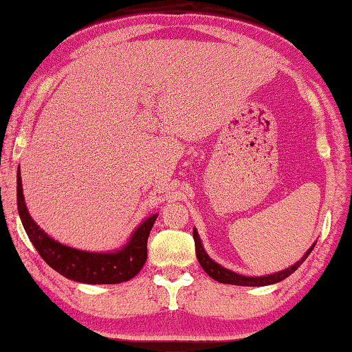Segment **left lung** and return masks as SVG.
Wrapping results in <instances>:
<instances>
[{"mask_svg":"<svg viewBox=\"0 0 352 352\" xmlns=\"http://www.w3.org/2000/svg\"><path fill=\"white\" fill-rule=\"evenodd\" d=\"M192 237H195V244H196V256H197V261H199V265L202 266V270L206 271L207 274H209L212 279L221 282V284H231V285H244V287H263V285H271V284H276V282H280L284 280L285 277H289L292 273H295L296 270L300 268L301 263L308 258V255L311 254V250L314 249L316 242L313 245L309 247L308 250H306V254L301 256V258L294 263L289 268L282 270V271H277V273L273 274H266V276H242V274H237L234 271L225 268V266H221L214 261L209 256V254L204 250V245H202L201 242V237L197 234L196 228H192Z\"/></svg>","mask_w":352,"mask_h":352,"instance_id":"obj_1","label":"left lung"}]
</instances>
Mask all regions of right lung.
Instances as JSON below:
<instances>
[{
    "label": "right lung",
    "mask_w": 352,
    "mask_h": 352,
    "mask_svg": "<svg viewBox=\"0 0 352 352\" xmlns=\"http://www.w3.org/2000/svg\"><path fill=\"white\" fill-rule=\"evenodd\" d=\"M17 209L30 241L43 260L67 279L82 284H121L140 273L146 261L148 236L157 219V214L146 217L126 244L116 250L87 252L65 245L52 239L30 215L23 197L21 167L17 169Z\"/></svg>",
    "instance_id": "add662e5"
}]
</instances>
